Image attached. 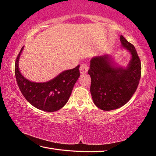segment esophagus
I'll return each mask as SVG.
<instances>
[{
  "label": "esophagus",
  "mask_w": 156,
  "mask_h": 156,
  "mask_svg": "<svg viewBox=\"0 0 156 156\" xmlns=\"http://www.w3.org/2000/svg\"><path fill=\"white\" fill-rule=\"evenodd\" d=\"M89 69V67H88V65L85 64V63H83V64H81L80 67V73H86L87 72V71Z\"/></svg>",
  "instance_id": "1"
}]
</instances>
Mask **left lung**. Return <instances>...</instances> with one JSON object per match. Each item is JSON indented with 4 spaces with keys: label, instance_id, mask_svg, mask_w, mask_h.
<instances>
[{
    "label": "left lung",
    "instance_id": "8db88e82",
    "mask_svg": "<svg viewBox=\"0 0 156 156\" xmlns=\"http://www.w3.org/2000/svg\"><path fill=\"white\" fill-rule=\"evenodd\" d=\"M122 47L131 53L127 67L115 65L110 55L96 56L90 61L88 71L91 78L90 92L95 105L104 111L118 109L135 93L141 77V62L131 43L120 36Z\"/></svg>",
    "mask_w": 156,
    "mask_h": 156
}]
</instances>
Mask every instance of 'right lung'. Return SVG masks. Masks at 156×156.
<instances>
[{
  "instance_id": "1",
  "label": "right lung",
  "mask_w": 156,
  "mask_h": 156,
  "mask_svg": "<svg viewBox=\"0 0 156 156\" xmlns=\"http://www.w3.org/2000/svg\"><path fill=\"white\" fill-rule=\"evenodd\" d=\"M24 47L21 48L15 62L17 84L25 99L37 109L47 112L59 110L67 103L73 86L80 76L79 67L65 70L45 83H34L27 80L19 70L18 62Z\"/></svg>"
}]
</instances>
